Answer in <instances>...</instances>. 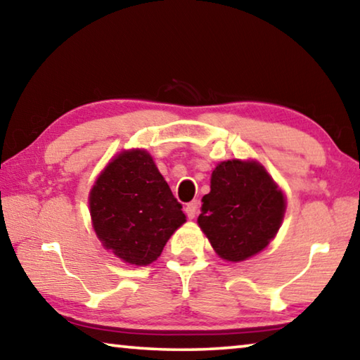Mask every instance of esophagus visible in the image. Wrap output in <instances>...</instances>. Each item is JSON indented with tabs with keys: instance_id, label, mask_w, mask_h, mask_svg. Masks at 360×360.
<instances>
[{
	"instance_id": "obj_1",
	"label": "esophagus",
	"mask_w": 360,
	"mask_h": 360,
	"mask_svg": "<svg viewBox=\"0 0 360 360\" xmlns=\"http://www.w3.org/2000/svg\"><path fill=\"white\" fill-rule=\"evenodd\" d=\"M185 212H186L188 219H194V217H196L198 212H199V202L198 201H191L190 204H186Z\"/></svg>"
}]
</instances>
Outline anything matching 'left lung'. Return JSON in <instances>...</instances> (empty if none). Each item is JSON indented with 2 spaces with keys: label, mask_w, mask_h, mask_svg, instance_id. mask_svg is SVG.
I'll return each mask as SVG.
<instances>
[{
  "label": "left lung",
  "mask_w": 360,
  "mask_h": 360,
  "mask_svg": "<svg viewBox=\"0 0 360 360\" xmlns=\"http://www.w3.org/2000/svg\"><path fill=\"white\" fill-rule=\"evenodd\" d=\"M198 223L215 252L243 262L269 244L281 226L285 198L260 164L238 159L212 172Z\"/></svg>",
  "instance_id": "8db88e82"
}]
</instances>
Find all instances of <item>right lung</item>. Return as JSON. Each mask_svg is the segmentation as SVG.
<instances>
[{
    "label": "right lung",
    "instance_id": "obj_1",
    "mask_svg": "<svg viewBox=\"0 0 360 360\" xmlns=\"http://www.w3.org/2000/svg\"><path fill=\"white\" fill-rule=\"evenodd\" d=\"M89 205L103 245L137 266L155 262L186 219L153 158L141 150L121 153L108 164L92 188Z\"/></svg>",
    "mask_w": 360,
    "mask_h": 360
}]
</instances>
